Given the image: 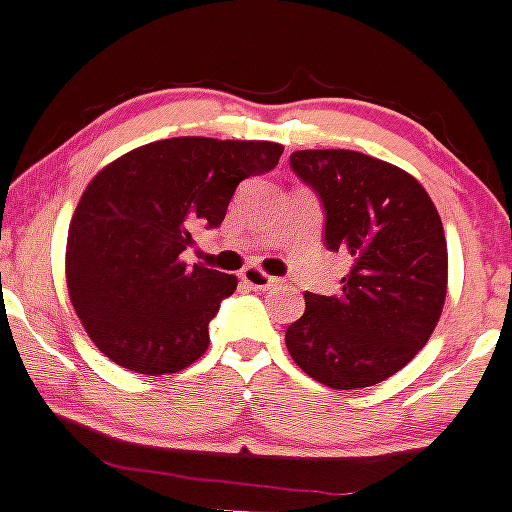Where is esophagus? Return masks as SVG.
<instances>
[{
    "label": "esophagus",
    "mask_w": 512,
    "mask_h": 512,
    "mask_svg": "<svg viewBox=\"0 0 512 512\" xmlns=\"http://www.w3.org/2000/svg\"><path fill=\"white\" fill-rule=\"evenodd\" d=\"M240 280H242V285L255 289V292H265V289L277 285L275 277L265 275V272L257 270V267H245V270H242V275H240Z\"/></svg>",
    "instance_id": "34e87169"
}]
</instances>
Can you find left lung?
I'll list each match as a JSON object with an SVG mask.
<instances>
[{"instance_id":"8db88e82","label":"left lung","mask_w":512,"mask_h":512,"mask_svg":"<svg viewBox=\"0 0 512 512\" xmlns=\"http://www.w3.org/2000/svg\"><path fill=\"white\" fill-rule=\"evenodd\" d=\"M294 173L319 195L324 245L352 257L342 292H304L287 327L294 364L329 389H364L404 369L441 319L448 247L414 175L356 151H294Z\"/></svg>"}]
</instances>
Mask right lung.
<instances>
[{
  "label": "right lung",
  "mask_w": 512,
  "mask_h": 512,
  "mask_svg": "<svg viewBox=\"0 0 512 512\" xmlns=\"http://www.w3.org/2000/svg\"><path fill=\"white\" fill-rule=\"evenodd\" d=\"M270 141L183 136L108 163L86 185L66 240V285L91 342L136 374H175L205 354L235 275L180 262L198 225L225 220L235 188L270 173Z\"/></svg>",
  "instance_id": "1"
}]
</instances>
